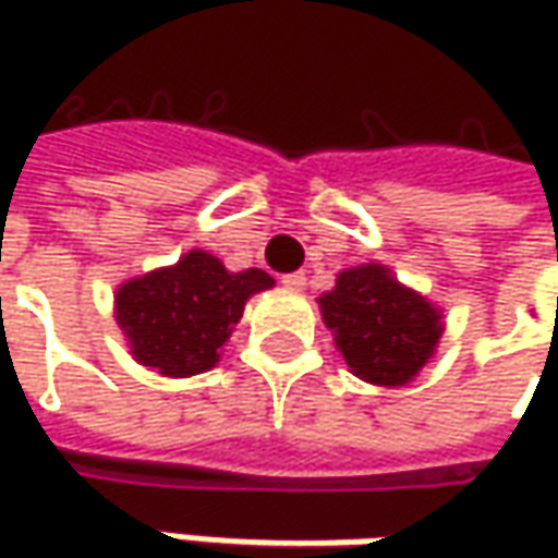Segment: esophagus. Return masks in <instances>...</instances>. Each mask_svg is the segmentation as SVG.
<instances>
[{"mask_svg":"<svg viewBox=\"0 0 558 558\" xmlns=\"http://www.w3.org/2000/svg\"><path fill=\"white\" fill-rule=\"evenodd\" d=\"M282 286L291 291H301L307 286V276L304 272H289V276H282Z\"/></svg>","mask_w":558,"mask_h":558,"instance_id":"obj_1","label":"esophagus"}]
</instances>
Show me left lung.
Wrapping results in <instances>:
<instances>
[{
    "instance_id": "1",
    "label": "left lung",
    "mask_w": 558,
    "mask_h": 558,
    "mask_svg": "<svg viewBox=\"0 0 558 558\" xmlns=\"http://www.w3.org/2000/svg\"><path fill=\"white\" fill-rule=\"evenodd\" d=\"M319 311L351 373L385 388L413 381L444 332L438 307L400 286L381 264L338 272L335 289L319 298Z\"/></svg>"
}]
</instances>
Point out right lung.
Instances as JSON below:
<instances>
[{
    "mask_svg": "<svg viewBox=\"0 0 558 558\" xmlns=\"http://www.w3.org/2000/svg\"><path fill=\"white\" fill-rule=\"evenodd\" d=\"M264 289H272L264 269L229 272L214 254L189 251L173 267L123 282L114 313L142 366L185 378L217 366L245 301Z\"/></svg>",
    "mask_w": 558,
    "mask_h": 558,
    "instance_id": "obj_1",
    "label": "right lung"
}]
</instances>
